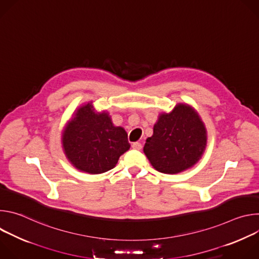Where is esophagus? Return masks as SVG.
<instances>
[{
	"label": "esophagus",
	"instance_id": "obj_1",
	"mask_svg": "<svg viewBox=\"0 0 259 259\" xmlns=\"http://www.w3.org/2000/svg\"><path fill=\"white\" fill-rule=\"evenodd\" d=\"M132 147H133L134 150L139 151V150H141L142 145H141V143H140V142H133V143H132Z\"/></svg>",
	"mask_w": 259,
	"mask_h": 259
}]
</instances>
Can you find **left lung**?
Listing matches in <instances>:
<instances>
[{
	"label": "left lung",
	"instance_id": "obj_1",
	"mask_svg": "<svg viewBox=\"0 0 259 259\" xmlns=\"http://www.w3.org/2000/svg\"><path fill=\"white\" fill-rule=\"evenodd\" d=\"M206 143V128L198 113L189 104L178 103L171 113L159 116L143 152L156 170L176 174L201 159Z\"/></svg>",
	"mask_w": 259,
	"mask_h": 259
}]
</instances>
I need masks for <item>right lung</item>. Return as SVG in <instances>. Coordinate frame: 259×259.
<instances>
[{
	"mask_svg": "<svg viewBox=\"0 0 259 259\" xmlns=\"http://www.w3.org/2000/svg\"><path fill=\"white\" fill-rule=\"evenodd\" d=\"M62 144L72 166L90 174L113 169L130 149L124 128L114 126L107 113H96L92 102L81 106L67 123Z\"/></svg>",
	"mask_w": 259,
	"mask_h": 259,
	"instance_id": "obj_1",
	"label": "right lung"
}]
</instances>
